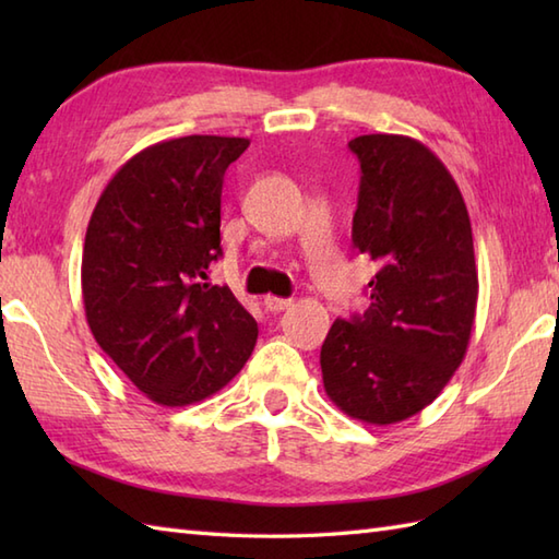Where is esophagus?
I'll list each match as a JSON object with an SVG mask.
<instances>
[{
  "instance_id": "34e87169",
  "label": "esophagus",
  "mask_w": 559,
  "mask_h": 559,
  "mask_svg": "<svg viewBox=\"0 0 559 559\" xmlns=\"http://www.w3.org/2000/svg\"><path fill=\"white\" fill-rule=\"evenodd\" d=\"M293 305L290 298H276V295H266L264 298V307L269 312H281V310H288Z\"/></svg>"
}]
</instances>
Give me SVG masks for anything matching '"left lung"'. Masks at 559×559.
<instances>
[{"mask_svg": "<svg viewBox=\"0 0 559 559\" xmlns=\"http://www.w3.org/2000/svg\"><path fill=\"white\" fill-rule=\"evenodd\" d=\"M353 247L374 261L370 307L336 319L322 346L329 399L391 425L439 396L466 355L478 302L471 218L444 163L401 134L355 136Z\"/></svg>", "mask_w": 559, "mask_h": 559, "instance_id": "1", "label": "left lung"}]
</instances>
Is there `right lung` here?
Returning <instances> with one entry per match:
<instances>
[{
  "mask_svg": "<svg viewBox=\"0 0 559 559\" xmlns=\"http://www.w3.org/2000/svg\"><path fill=\"white\" fill-rule=\"evenodd\" d=\"M240 136H182L129 158L88 221L81 290L98 346L160 406L216 394L242 370L257 322L209 283L221 249L223 175Z\"/></svg>",
  "mask_w": 559,
  "mask_h": 559,
  "instance_id": "obj_1",
  "label": "right lung"
}]
</instances>
